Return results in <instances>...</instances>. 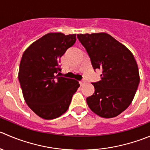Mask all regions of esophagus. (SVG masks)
<instances>
[{"instance_id":"1","label":"esophagus","mask_w":150,"mask_h":150,"mask_svg":"<svg viewBox=\"0 0 150 150\" xmlns=\"http://www.w3.org/2000/svg\"><path fill=\"white\" fill-rule=\"evenodd\" d=\"M85 83H86V81H84V80L80 81V84H81V86H83L84 84H85Z\"/></svg>"}]
</instances>
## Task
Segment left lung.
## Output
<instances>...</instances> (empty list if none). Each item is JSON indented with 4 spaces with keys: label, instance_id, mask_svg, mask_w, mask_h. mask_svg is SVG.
Wrapping results in <instances>:
<instances>
[{
    "label": "left lung",
    "instance_id": "1",
    "mask_svg": "<svg viewBox=\"0 0 150 150\" xmlns=\"http://www.w3.org/2000/svg\"><path fill=\"white\" fill-rule=\"evenodd\" d=\"M77 36L93 68L103 71L101 80L92 83L94 93L86 98L88 107L103 118L120 115L132 103L140 81L134 56L107 33H80Z\"/></svg>",
    "mask_w": 150,
    "mask_h": 150
}]
</instances>
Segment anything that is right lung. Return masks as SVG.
I'll list each match as a JSON object with an SVG mask.
<instances>
[{"mask_svg": "<svg viewBox=\"0 0 150 150\" xmlns=\"http://www.w3.org/2000/svg\"><path fill=\"white\" fill-rule=\"evenodd\" d=\"M75 41L76 34L48 33L30 44L22 56L18 78L23 97L44 120L64 114L80 86L76 80L57 75L61 57Z\"/></svg>", "mask_w": 150, "mask_h": 150, "instance_id": "1", "label": "right lung"}]
</instances>
